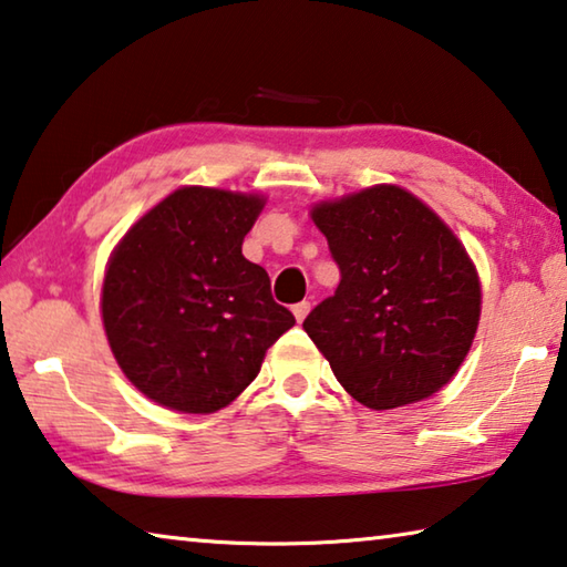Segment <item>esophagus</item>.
I'll list each match as a JSON object with an SVG mask.
<instances>
[{
  "label": "esophagus",
  "instance_id": "1",
  "mask_svg": "<svg viewBox=\"0 0 567 567\" xmlns=\"http://www.w3.org/2000/svg\"><path fill=\"white\" fill-rule=\"evenodd\" d=\"M307 312H310V302H307V300L292 305V315H295L297 322H302L307 318Z\"/></svg>",
  "mask_w": 567,
  "mask_h": 567
}]
</instances>
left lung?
<instances>
[{"label":"left lung","instance_id":"left-lung-1","mask_svg":"<svg viewBox=\"0 0 567 567\" xmlns=\"http://www.w3.org/2000/svg\"><path fill=\"white\" fill-rule=\"evenodd\" d=\"M340 285L302 328L340 385L372 410L420 402L463 364L480 322L465 247L422 199L375 185L312 207Z\"/></svg>","mask_w":567,"mask_h":567}]
</instances>
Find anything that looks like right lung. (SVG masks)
Returning a JSON list of instances; mask_svg holds the SVG:
<instances>
[{"mask_svg": "<svg viewBox=\"0 0 567 567\" xmlns=\"http://www.w3.org/2000/svg\"><path fill=\"white\" fill-rule=\"evenodd\" d=\"M265 197L179 187L120 239L102 285L114 360L157 405L207 415L229 405L295 324L243 239Z\"/></svg>", "mask_w": 567, "mask_h": 567, "instance_id": "add662e5", "label": "right lung"}]
</instances>
